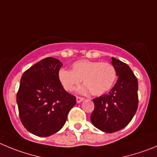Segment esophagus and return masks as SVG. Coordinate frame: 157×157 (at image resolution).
<instances>
[{
  "label": "esophagus",
  "instance_id": "obj_1",
  "mask_svg": "<svg viewBox=\"0 0 157 157\" xmlns=\"http://www.w3.org/2000/svg\"><path fill=\"white\" fill-rule=\"evenodd\" d=\"M83 100H84V98H81V97H77V103H80V102L83 101Z\"/></svg>",
  "mask_w": 157,
  "mask_h": 157
}]
</instances>
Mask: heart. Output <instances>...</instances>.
<instances>
[{"label":"heart","instance_id":"obj_1","mask_svg":"<svg viewBox=\"0 0 157 157\" xmlns=\"http://www.w3.org/2000/svg\"><path fill=\"white\" fill-rule=\"evenodd\" d=\"M115 67L108 63L80 60L72 65V70L62 69L59 72V80L63 88L72 91L83 80L86 89L93 95H102L112 88L116 80Z\"/></svg>","mask_w":157,"mask_h":157}]
</instances>
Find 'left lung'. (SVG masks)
Listing matches in <instances>:
<instances>
[{
  "label": "left lung",
  "mask_w": 157,
  "mask_h": 157,
  "mask_svg": "<svg viewBox=\"0 0 157 157\" xmlns=\"http://www.w3.org/2000/svg\"><path fill=\"white\" fill-rule=\"evenodd\" d=\"M112 65L118 77L106 94L93 99L94 109L90 121L96 128L112 133L125 128L138 108V80L125 63L112 57Z\"/></svg>",
  "instance_id": "obj_1"
}]
</instances>
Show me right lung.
<instances>
[{"instance_id":"add662e5","label":"right lung","mask_w":157,"mask_h":157,"mask_svg":"<svg viewBox=\"0 0 157 157\" xmlns=\"http://www.w3.org/2000/svg\"><path fill=\"white\" fill-rule=\"evenodd\" d=\"M63 63L47 57L24 72L17 93L19 117L25 128L38 136H49L63 128L76 97L59 80Z\"/></svg>"}]
</instances>
